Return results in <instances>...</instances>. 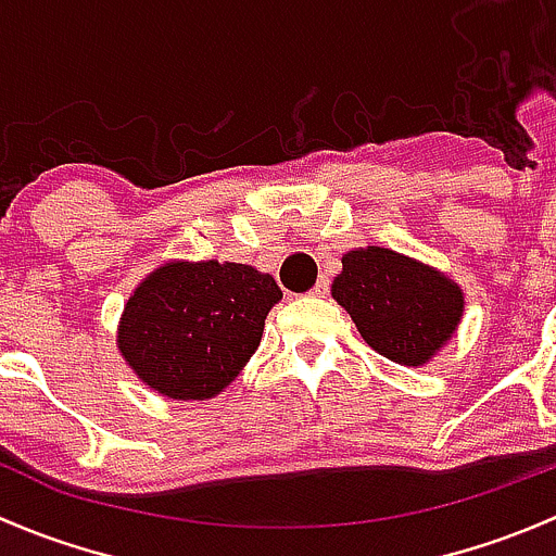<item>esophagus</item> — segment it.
I'll list each match as a JSON object with an SVG mask.
<instances>
[{
	"label": "esophagus",
	"instance_id": "esophagus-1",
	"mask_svg": "<svg viewBox=\"0 0 556 556\" xmlns=\"http://www.w3.org/2000/svg\"><path fill=\"white\" fill-rule=\"evenodd\" d=\"M328 290H330V279L319 277L317 285H314V288L309 290V295H314V299H325V295H328Z\"/></svg>",
	"mask_w": 556,
	"mask_h": 556
}]
</instances>
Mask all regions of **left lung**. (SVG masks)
Segmentation results:
<instances>
[{
  "mask_svg": "<svg viewBox=\"0 0 556 556\" xmlns=\"http://www.w3.org/2000/svg\"><path fill=\"white\" fill-rule=\"evenodd\" d=\"M330 295L371 350L408 368L433 361L465 312V293L454 279L387 247L346 252Z\"/></svg>",
  "mask_w": 556,
  "mask_h": 556,
  "instance_id": "1",
  "label": "left lung"
}]
</instances>
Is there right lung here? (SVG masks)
Returning a JSON list of instances; mask_svg holds the SVG:
<instances>
[{
    "mask_svg": "<svg viewBox=\"0 0 556 556\" xmlns=\"http://www.w3.org/2000/svg\"><path fill=\"white\" fill-rule=\"evenodd\" d=\"M282 290L247 263H161L134 288L117 323V352L142 384L169 401L220 395L261 346Z\"/></svg>",
    "mask_w": 556,
    "mask_h": 556,
    "instance_id": "1",
    "label": "right lung"
}]
</instances>
